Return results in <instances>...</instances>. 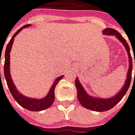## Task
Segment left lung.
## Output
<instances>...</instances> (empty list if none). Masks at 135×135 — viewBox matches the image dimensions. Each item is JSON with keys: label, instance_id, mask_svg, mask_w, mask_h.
I'll return each mask as SVG.
<instances>
[{"label": "left lung", "instance_id": "left-lung-1", "mask_svg": "<svg viewBox=\"0 0 135 135\" xmlns=\"http://www.w3.org/2000/svg\"><path fill=\"white\" fill-rule=\"evenodd\" d=\"M103 34L108 36H114L116 38L119 40L124 46L125 49L127 50L128 57H129V69H128L127 74L126 76V80L123 87L119 91V93H116L113 96L110 98H99V97L92 96L88 93V92L85 90L84 87L79 82L78 77H76L75 80V86L77 90V98L79 100L80 104L83 107L88 108L89 110H94V111H106L110 110L113 108L119 103L127 93L128 89L130 85L131 79H132V61L130 54V48L129 47V45L122 35L117 31L111 29V28H106L103 30ZM135 64V58H134ZM135 75V72H134Z\"/></svg>", "mask_w": 135, "mask_h": 135}]
</instances>
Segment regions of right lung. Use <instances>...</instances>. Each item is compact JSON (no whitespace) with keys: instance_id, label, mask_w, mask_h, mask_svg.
<instances>
[{"instance_id":"obj_1","label":"right lung","mask_w":135,"mask_h":135,"mask_svg":"<svg viewBox=\"0 0 135 135\" xmlns=\"http://www.w3.org/2000/svg\"><path fill=\"white\" fill-rule=\"evenodd\" d=\"M31 25H26L24 27H22L17 30L16 33L13 35V36L11 37L9 42L8 43L5 52V64H4V76L7 82L8 88L10 90L11 93L13 97L18 103H19L22 107L25 108L26 109L32 111H40V110H45L46 108H48L50 107L54 102L55 100V88L58 84V82L64 77V75H61V76L57 77L54 82L52 86L50 87V89L49 90V92L47 93V95L45 96L42 98H30V97L25 96L23 94H22L19 92L17 88L14 85L11 75L10 73V53L11 47L13 45V41H14V37H16L21 31L28 27H30ZM1 60V59H0ZM1 63V61H0ZM1 76V71H0Z\"/></svg>"}]
</instances>
